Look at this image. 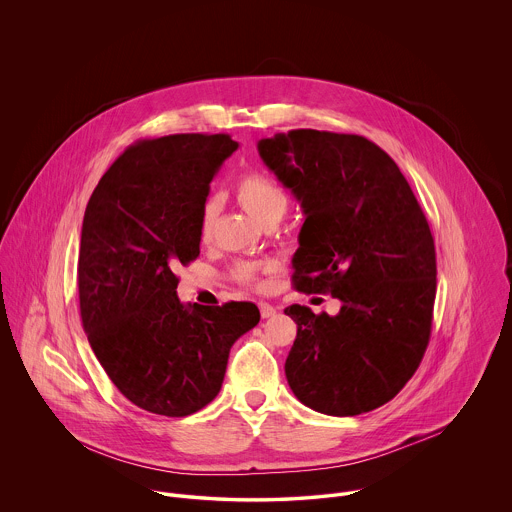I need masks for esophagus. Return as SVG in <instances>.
<instances>
[{
  "label": "esophagus",
  "mask_w": 512,
  "mask_h": 512,
  "mask_svg": "<svg viewBox=\"0 0 512 512\" xmlns=\"http://www.w3.org/2000/svg\"><path fill=\"white\" fill-rule=\"evenodd\" d=\"M276 307L274 305H270V303H266V301H262L260 303V315L264 317V319H268V317H274L276 315Z\"/></svg>",
  "instance_id": "esophagus-1"
}]
</instances>
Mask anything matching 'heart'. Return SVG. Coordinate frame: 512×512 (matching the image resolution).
Here are the masks:
<instances>
[{"label":"heart","mask_w":512,"mask_h":512,"mask_svg":"<svg viewBox=\"0 0 512 512\" xmlns=\"http://www.w3.org/2000/svg\"><path fill=\"white\" fill-rule=\"evenodd\" d=\"M234 197L238 205L256 220L258 224H278L280 219L286 215L290 199L286 189L272 177L262 175V173H248L240 177V181L234 187ZM217 222V203L207 201L203 211H201V220H199V234L203 240H209ZM268 268L266 264H250L242 262L234 268V276L240 282L254 284L258 278V272Z\"/></svg>","instance_id":"b5f03b06"}]
</instances>
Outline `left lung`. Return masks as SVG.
I'll return each mask as SVG.
<instances>
[{"label": "left lung", "instance_id": "8db88e82", "mask_svg": "<svg viewBox=\"0 0 512 512\" xmlns=\"http://www.w3.org/2000/svg\"><path fill=\"white\" fill-rule=\"evenodd\" d=\"M258 151L305 215L295 290L341 301L337 315L284 309L297 323L288 384L315 412H370L404 388L430 343L438 270L428 219L394 159L363 136L292 130Z\"/></svg>", "mask_w": 512, "mask_h": 512}]
</instances>
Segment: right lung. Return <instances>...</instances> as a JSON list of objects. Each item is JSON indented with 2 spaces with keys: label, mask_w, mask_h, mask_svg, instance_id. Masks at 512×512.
I'll use <instances>...</instances> for the list:
<instances>
[{
  "label": "right lung",
  "mask_w": 512,
  "mask_h": 512,
  "mask_svg": "<svg viewBox=\"0 0 512 512\" xmlns=\"http://www.w3.org/2000/svg\"><path fill=\"white\" fill-rule=\"evenodd\" d=\"M236 147L226 134L138 142L102 175L84 211L82 327L116 388L151 414L183 418L213 402L230 347L260 321L250 301L181 303L173 272L199 256L209 185Z\"/></svg>",
  "instance_id": "obj_1"
}]
</instances>
